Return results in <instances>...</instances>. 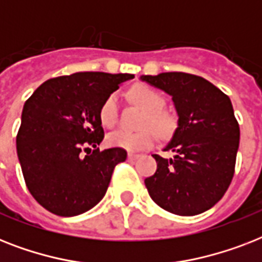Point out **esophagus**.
<instances>
[{"mask_svg": "<svg viewBox=\"0 0 262 262\" xmlns=\"http://www.w3.org/2000/svg\"><path fill=\"white\" fill-rule=\"evenodd\" d=\"M139 156H140L139 154H135V152H129V154H127V159L135 160V159H137Z\"/></svg>", "mask_w": 262, "mask_h": 262, "instance_id": "34e87169", "label": "esophagus"}]
</instances>
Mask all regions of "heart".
Instances as JSON below:
<instances>
[{
  "label": "heart",
  "instance_id": "1",
  "mask_svg": "<svg viewBox=\"0 0 262 262\" xmlns=\"http://www.w3.org/2000/svg\"><path fill=\"white\" fill-rule=\"evenodd\" d=\"M129 96L135 103L141 106L145 110V115L143 118L144 127L139 132H129L119 129L108 135L107 143L117 148H123L127 151H139V149H147L154 144L156 139V133L160 137H170L174 133L177 121L172 114L163 110L164 99L163 96L152 90L148 85L139 84L135 85L129 91ZM117 115H118V102L117 96L111 94L108 98L103 102L100 110H99V118L103 126L113 127L117 123Z\"/></svg>",
  "mask_w": 262,
  "mask_h": 262
}]
</instances>
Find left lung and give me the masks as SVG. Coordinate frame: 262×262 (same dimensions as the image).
Segmentation results:
<instances>
[{"mask_svg": "<svg viewBox=\"0 0 262 262\" xmlns=\"http://www.w3.org/2000/svg\"><path fill=\"white\" fill-rule=\"evenodd\" d=\"M140 80L170 95L178 115L177 129L164 147L175 155H154L158 168L144 181L148 193L175 215L203 213L223 197L234 175L239 125L231 100L208 80L182 72Z\"/></svg>", "mask_w": 262, "mask_h": 262, "instance_id": "1", "label": "left lung"}]
</instances>
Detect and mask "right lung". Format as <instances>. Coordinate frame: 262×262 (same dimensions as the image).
<instances>
[{"label":"right lung","mask_w":262,"mask_h":262,"mask_svg":"<svg viewBox=\"0 0 262 262\" xmlns=\"http://www.w3.org/2000/svg\"><path fill=\"white\" fill-rule=\"evenodd\" d=\"M133 77L79 72L47 80L26 102L16 139L18 162L30 193L51 213L81 215L104 197L126 151L91 152L89 147L104 137L99 118L103 102Z\"/></svg>","instance_id":"right-lung-1"}]
</instances>
